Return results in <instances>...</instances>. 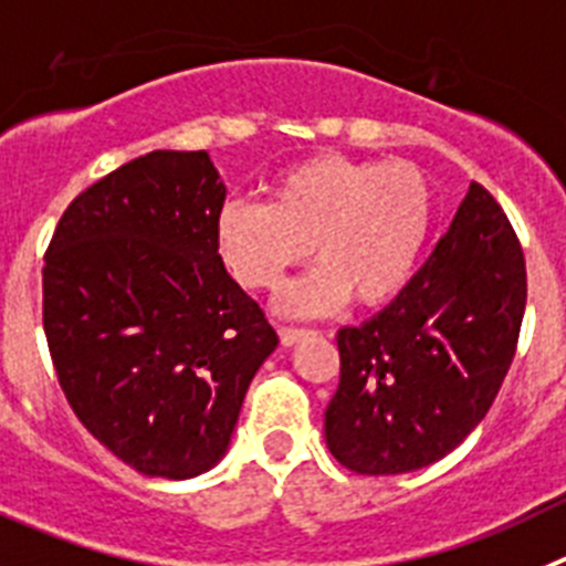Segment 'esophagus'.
I'll return each instance as SVG.
<instances>
[{
	"label": "esophagus",
	"instance_id": "1",
	"mask_svg": "<svg viewBox=\"0 0 566 566\" xmlns=\"http://www.w3.org/2000/svg\"><path fill=\"white\" fill-rule=\"evenodd\" d=\"M307 335H315V329H298V327H282V329H279V338H282L284 346L298 344V340L307 338Z\"/></svg>",
	"mask_w": 566,
	"mask_h": 566
}]
</instances>
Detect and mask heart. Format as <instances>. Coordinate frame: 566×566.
<instances>
[{
    "label": "heart",
    "mask_w": 566,
    "mask_h": 566,
    "mask_svg": "<svg viewBox=\"0 0 566 566\" xmlns=\"http://www.w3.org/2000/svg\"><path fill=\"white\" fill-rule=\"evenodd\" d=\"M434 191L409 160L315 155L276 171L268 202L231 200L213 222L222 268L245 290H276L293 268L321 264L290 287L282 310L324 315L403 293L431 237Z\"/></svg>",
    "instance_id": "obj_1"
}]
</instances>
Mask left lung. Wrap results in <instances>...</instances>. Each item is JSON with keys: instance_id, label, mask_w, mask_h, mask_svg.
Returning <instances> with one entry per match:
<instances>
[{"instance_id": "1", "label": "left lung", "mask_w": 566, "mask_h": 566, "mask_svg": "<svg viewBox=\"0 0 566 566\" xmlns=\"http://www.w3.org/2000/svg\"><path fill=\"white\" fill-rule=\"evenodd\" d=\"M527 302L524 253L488 188L471 182L409 287L338 329L340 380L324 411L335 460L364 476L426 468L488 415Z\"/></svg>"}]
</instances>
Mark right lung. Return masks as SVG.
I'll return each instance as SVG.
<instances>
[{"label": "right lung", "instance_id": "obj_1", "mask_svg": "<svg viewBox=\"0 0 566 566\" xmlns=\"http://www.w3.org/2000/svg\"><path fill=\"white\" fill-rule=\"evenodd\" d=\"M208 151H149L81 191L42 271L50 358L84 429L146 476L226 454L279 335L222 268Z\"/></svg>", "mask_w": 566, "mask_h": 566}]
</instances>
